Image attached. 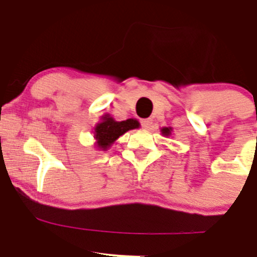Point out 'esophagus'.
Masks as SVG:
<instances>
[{
    "mask_svg": "<svg viewBox=\"0 0 257 257\" xmlns=\"http://www.w3.org/2000/svg\"><path fill=\"white\" fill-rule=\"evenodd\" d=\"M152 119H143V120H142V126H143L144 129H149L150 126H152Z\"/></svg>",
    "mask_w": 257,
    "mask_h": 257,
    "instance_id": "esophagus-1",
    "label": "esophagus"
}]
</instances>
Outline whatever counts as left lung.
Masks as SVG:
<instances>
[{
  "label": "left lung",
  "mask_w": 257,
  "mask_h": 257,
  "mask_svg": "<svg viewBox=\"0 0 257 257\" xmlns=\"http://www.w3.org/2000/svg\"><path fill=\"white\" fill-rule=\"evenodd\" d=\"M160 132H162V134L164 137H169L170 134H172L173 128H172V126H164V128L160 129Z\"/></svg>",
  "instance_id": "1"
}]
</instances>
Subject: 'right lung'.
Masks as SVG:
<instances>
[{"mask_svg":"<svg viewBox=\"0 0 257 257\" xmlns=\"http://www.w3.org/2000/svg\"><path fill=\"white\" fill-rule=\"evenodd\" d=\"M141 126L137 119H126L123 121H116L110 114H104L100 116V121L94 126V147L98 150H108L114 142L132 129H138Z\"/></svg>","mask_w":257,"mask_h":257,"instance_id":"right-lung-1","label":"right lung"}]
</instances>
